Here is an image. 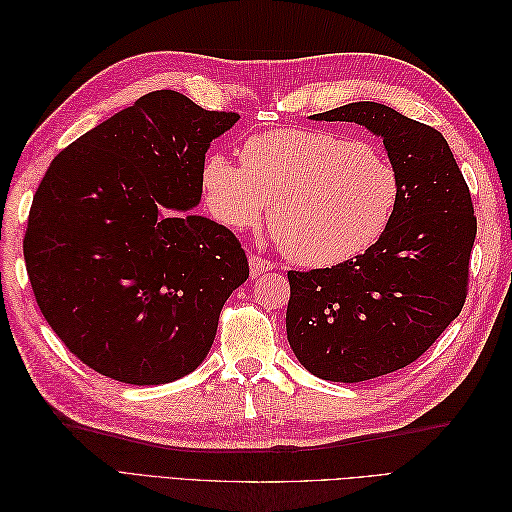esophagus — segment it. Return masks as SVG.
I'll list each match as a JSON object with an SVG mask.
<instances>
[{
  "instance_id": "1",
  "label": "esophagus",
  "mask_w": 512,
  "mask_h": 512,
  "mask_svg": "<svg viewBox=\"0 0 512 512\" xmlns=\"http://www.w3.org/2000/svg\"><path fill=\"white\" fill-rule=\"evenodd\" d=\"M271 269H275V262H271V260H267V258H262V256H252V258H250L252 277H256V275H260V273H265V271H271Z\"/></svg>"
}]
</instances>
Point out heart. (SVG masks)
Returning <instances> with one entry per match:
<instances>
[{"instance_id": "b5f03b06", "label": "heart", "mask_w": 512, "mask_h": 512, "mask_svg": "<svg viewBox=\"0 0 512 512\" xmlns=\"http://www.w3.org/2000/svg\"><path fill=\"white\" fill-rule=\"evenodd\" d=\"M243 166L207 158L203 190L230 230L269 222L284 254L309 269L337 267L371 250L401 200L397 166L374 145L329 130L284 128L252 136Z\"/></svg>"}]
</instances>
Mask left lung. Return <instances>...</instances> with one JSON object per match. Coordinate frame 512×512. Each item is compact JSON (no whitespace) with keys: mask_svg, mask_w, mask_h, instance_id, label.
Wrapping results in <instances>:
<instances>
[{"mask_svg":"<svg viewBox=\"0 0 512 512\" xmlns=\"http://www.w3.org/2000/svg\"><path fill=\"white\" fill-rule=\"evenodd\" d=\"M316 121H354L382 138L401 175L386 235L344 265L288 271L286 333L299 363L331 382H363L414 363L468 294L476 215L446 138L378 102H352Z\"/></svg>","mask_w":512,"mask_h":512,"instance_id":"left-lung-1","label":"left lung"}]
</instances>
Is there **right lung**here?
<instances>
[{
	"label": "right lung",
	"instance_id": "obj_1",
	"mask_svg": "<svg viewBox=\"0 0 512 512\" xmlns=\"http://www.w3.org/2000/svg\"><path fill=\"white\" fill-rule=\"evenodd\" d=\"M237 113L160 89L57 153L29 209L23 254L34 297L66 348L126 384L188 376L250 277L239 239L190 211L205 153Z\"/></svg>",
	"mask_w": 512,
	"mask_h": 512
}]
</instances>
